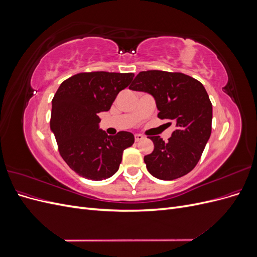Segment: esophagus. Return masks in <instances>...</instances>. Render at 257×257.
I'll return each instance as SVG.
<instances>
[{"mask_svg":"<svg viewBox=\"0 0 257 257\" xmlns=\"http://www.w3.org/2000/svg\"><path fill=\"white\" fill-rule=\"evenodd\" d=\"M134 137H135V142H141L142 139H144V136L141 134H135Z\"/></svg>","mask_w":257,"mask_h":257,"instance_id":"34e87169","label":"esophagus"}]
</instances>
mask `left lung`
Returning a JSON list of instances; mask_svg holds the SVG:
<instances>
[{"label":"left lung","instance_id":"1","mask_svg":"<svg viewBox=\"0 0 257 257\" xmlns=\"http://www.w3.org/2000/svg\"><path fill=\"white\" fill-rule=\"evenodd\" d=\"M130 89L149 93L155 99L159 118L176 122L168 142L160 136L149 137L154 149L144 158L148 172L161 180L189 174L211 135L212 104L204 85L182 73L147 71L135 77Z\"/></svg>","mask_w":257,"mask_h":257}]
</instances>
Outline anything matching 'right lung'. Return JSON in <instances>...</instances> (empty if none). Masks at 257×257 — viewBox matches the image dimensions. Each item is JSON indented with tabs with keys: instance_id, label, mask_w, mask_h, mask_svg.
I'll use <instances>...</instances> for the list:
<instances>
[{
	"instance_id": "1",
	"label": "right lung",
	"mask_w": 257,
	"mask_h": 257,
	"mask_svg": "<svg viewBox=\"0 0 257 257\" xmlns=\"http://www.w3.org/2000/svg\"><path fill=\"white\" fill-rule=\"evenodd\" d=\"M132 73H80L61 83L52 99L50 130L61 157L76 174L99 181L110 178L134 135L111 136L99 128V112L108 111L119 92L133 80Z\"/></svg>"
}]
</instances>
